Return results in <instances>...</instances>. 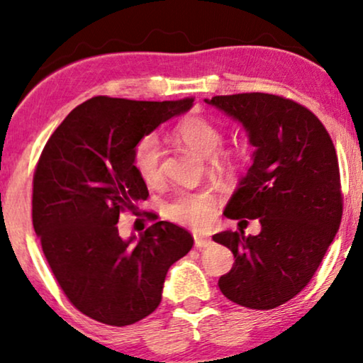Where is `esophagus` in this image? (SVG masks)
<instances>
[{"label": "esophagus", "instance_id": "34e87169", "mask_svg": "<svg viewBox=\"0 0 363 363\" xmlns=\"http://www.w3.org/2000/svg\"><path fill=\"white\" fill-rule=\"evenodd\" d=\"M193 237H194V247L199 248V250H203L206 247H211V245H213V240L204 237V235H201V233H194Z\"/></svg>", "mask_w": 363, "mask_h": 363}]
</instances>
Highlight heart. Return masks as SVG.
<instances>
[{"mask_svg":"<svg viewBox=\"0 0 363 363\" xmlns=\"http://www.w3.org/2000/svg\"><path fill=\"white\" fill-rule=\"evenodd\" d=\"M175 135L186 146L198 150L203 155L214 154L224 139V133L214 121L198 115L186 116L178 121ZM160 157H162V144H160L157 135L149 133L138 139L131 152V164L146 185H155L162 177ZM222 159L230 162L233 155L225 152L222 154ZM165 216L175 224L203 228L214 219L216 198L209 191H180L167 203Z\"/></svg>","mask_w":363,"mask_h":363,"instance_id":"heart-1","label":"heart"}]
</instances>
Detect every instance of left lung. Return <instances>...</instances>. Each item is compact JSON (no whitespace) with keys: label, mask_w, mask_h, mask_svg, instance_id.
<instances>
[{"label":"left lung","mask_w":363,"mask_h":363,"mask_svg":"<svg viewBox=\"0 0 363 363\" xmlns=\"http://www.w3.org/2000/svg\"><path fill=\"white\" fill-rule=\"evenodd\" d=\"M206 102L240 121L256 147L224 216L258 219L261 232L213 237L235 258L219 289L233 303L272 310L305 289L341 225L336 149L315 113L291 99L250 92Z\"/></svg>","instance_id":"obj_1"}]
</instances>
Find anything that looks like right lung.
Returning a JSON list of instances; mask_svg holds the SVG:
<instances>
[{
	"label": "right lung",
	"mask_w": 363,
	"mask_h": 363,
	"mask_svg": "<svg viewBox=\"0 0 363 363\" xmlns=\"http://www.w3.org/2000/svg\"><path fill=\"white\" fill-rule=\"evenodd\" d=\"M193 97L165 102L99 96L66 116L33 174L32 224L69 302L110 326L157 308L169 267L193 247L191 233L159 220L139 238L118 233L121 213L139 214L147 186L131 164L139 138L185 113Z\"/></svg>",
	"instance_id": "add662e5"
}]
</instances>
